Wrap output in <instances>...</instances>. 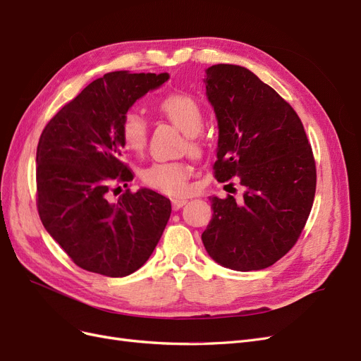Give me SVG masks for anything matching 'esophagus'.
<instances>
[{"label":"esophagus","instance_id":"1","mask_svg":"<svg viewBox=\"0 0 361 361\" xmlns=\"http://www.w3.org/2000/svg\"><path fill=\"white\" fill-rule=\"evenodd\" d=\"M183 204H187V199H171V206H173L174 211L180 209Z\"/></svg>","mask_w":361,"mask_h":361}]
</instances>
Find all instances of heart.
<instances>
[{"label":"heart","instance_id":"heart-1","mask_svg":"<svg viewBox=\"0 0 361 361\" xmlns=\"http://www.w3.org/2000/svg\"><path fill=\"white\" fill-rule=\"evenodd\" d=\"M159 111L187 134L191 149L197 147L195 134L200 133L204 117L200 104L191 94H169L159 102ZM120 138L128 150L140 154L147 143V122L145 116L137 110L126 111L120 120ZM191 174L192 169L187 162H155L143 170L141 179L150 188L179 197L190 191Z\"/></svg>","mask_w":361,"mask_h":361}]
</instances>
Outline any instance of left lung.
I'll return each mask as SVG.
<instances>
[{"label":"left lung","instance_id":"left-lung-1","mask_svg":"<svg viewBox=\"0 0 361 361\" xmlns=\"http://www.w3.org/2000/svg\"><path fill=\"white\" fill-rule=\"evenodd\" d=\"M204 85L218 120L215 179L236 176L245 192L238 202L211 197L203 245L226 268H268L298 241L312 211V146L293 108L248 69L215 64Z\"/></svg>","mask_w":361,"mask_h":361}]
</instances>
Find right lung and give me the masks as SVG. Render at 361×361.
Wrapping results in <instances>:
<instances>
[{
    "instance_id": "obj_1",
    "label": "right lung",
    "mask_w": 361,
    "mask_h": 361,
    "mask_svg": "<svg viewBox=\"0 0 361 361\" xmlns=\"http://www.w3.org/2000/svg\"><path fill=\"white\" fill-rule=\"evenodd\" d=\"M169 73H105L64 105L42 130L36 155L37 211L48 231L80 268L108 277L133 274L154 253L171 214L170 200L129 188L120 120ZM120 188V187H118ZM117 190V188H116Z\"/></svg>"
}]
</instances>
